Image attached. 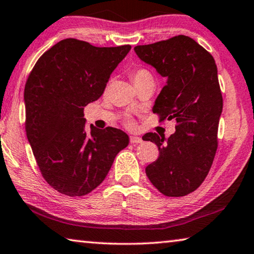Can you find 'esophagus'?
Segmentation results:
<instances>
[{
    "mask_svg": "<svg viewBox=\"0 0 254 254\" xmlns=\"http://www.w3.org/2000/svg\"><path fill=\"white\" fill-rule=\"evenodd\" d=\"M130 142H131V143H141V142H142V139L140 138V136L132 135L131 138H130Z\"/></svg>",
    "mask_w": 254,
    "mask_h": 254,
    "instance_id": "34e87169",
    "label": "esophagus"
}]
</instances>
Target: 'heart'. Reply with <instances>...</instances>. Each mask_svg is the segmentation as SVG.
Returning <instances> with one entry per match:
<instances>
[{
  "mask_svg": "<svg viewBox=\"0 0 254 254\" xmlns=\"http://www.w3.org/2000/svg\"><path fill=\"white\" fill-rule=\"evenodd\" d=\"M132 78H133V82L134 83H138V82H141L143 80H148V79H152L151 78V74L149 73L147 70L144 69H139V70H135L133 72V74H132Z\"/></svg>",
  "mask_w": 254,
  "mask_h": 254,
  "instance_id": "heart-1",
  "label": "heart"
}]
</instances>
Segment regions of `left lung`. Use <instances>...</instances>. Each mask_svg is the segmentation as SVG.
<instances>
[{"label": "left lung", "mask_w": 254, "mask_h": 254, "mask_svg": "<svg viewBox=\"0 0 254 254\" xmlns=\"http://www.w3.org/2000/svg\"><path fill=\"white\" fill-rule=\"evenodd\" d=\"M142 62L166 78L152 112L160 121L174 119L168 139L149 132L142 139L157 144L159 156L146 167L152 185L166 196H183L198 189L214 162L223 97L214 58L188 36L134 47Z\"/></svg>", "instance_id": "obj_1"}]
</instances>
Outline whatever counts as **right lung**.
I'll use <instances>...</instances> for the list:
<instances>
[{
    "instance_id": "add662e5",
    "label": "right lung",
    "mask_w": 254,
    "mask_h": 254,
    "mask_svg": "<svg viewBox=\"0 0 254 254\" xmlns=\"http://www.w3.org/2000/svg\"><path fill=\"white\" fill-rule=\"evenodd\" d=\"M130 45L96 47L63 39L36 62L25 87L26 132L46 182L69 196H81L105 180L116 155L128 144L120 128L90 124L83 110L105 90Z\"/></svg>"
}]
</instances>
